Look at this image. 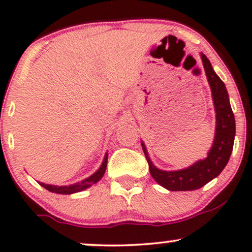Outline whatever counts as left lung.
<instances>
[{"label": "left lung", "mask_w": 252, "mask_h": 252, "mask_svg": "<svg viewBox=\"0 0 252 252\" xmlns=\"http://www.w3.org/2000/svg\"><path fill=\"white\" fill-rule=\"evenodd\" d=\"M206 76L212 90L214 108L216 113V128L214 141L206 159L198 160L187 168L179 170H162L152 162L147 148L141 141L142 150L147 159L150 173L155 181L170 191H188L203 187L213 179L217 178L228 163L234 147L236 125L229 94L224 83L214 71L206 55L201 52Z\"/></svg>", "instance_id": "1"}]
</instances>
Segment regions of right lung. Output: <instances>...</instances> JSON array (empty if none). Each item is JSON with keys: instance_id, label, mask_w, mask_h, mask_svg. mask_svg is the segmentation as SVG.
<instances>
[{"instance_id": "right-lung-1", "label": "right lung", "mask_w": 252, "mask_h": 252, "mask_svg": "<svg viewBox=\"0 0 252 252\" xmlns=\"http://www.w3.org/2000/svg\"><path fill=\"white\" fill-rule=\"evenodd\" d=\"M107 157L108 154L105 153L104 160L99 167L98 170L95 173H93L91 176L89 178L84 179L83 181L73 183V185H69V186H55V185H46V183H42L38 182L42 187H44L46 190L51 191V192H56V194H64V195H70V194H74V192H79L82 190H85L89 187H91L92 185L97 183L99 180H100L102 176H104L105 170H106V166H107Z\"/></svg>"}]
</instances>
